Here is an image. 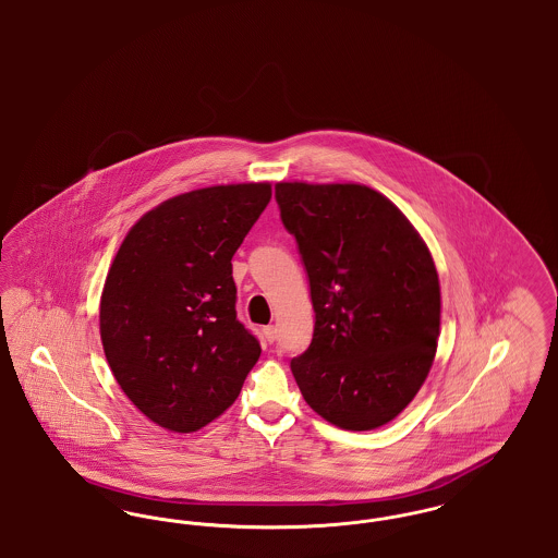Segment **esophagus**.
Listing matches in <instances>:
<instances>
[{
    "label": "esophagus",
    "mask_w": 558,
    "mask_h": 558,
    "mask_svg": "<svg viewBox=\"0 0 558 558\" xmlns=\"http://www.w3.org/2000/svg\"><path fill=\"white\" fill-rule=\"evenodd\" d=\"M264 337H266L267 343H274V341H276V337H278L276 326H266V328H264Z\"/></svg>",
    "instance_id": "esophagus-1"
}]
</instances>
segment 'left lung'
<instances>
[{"mask_svg": "<svg viewBox=\"0 0 558 558\" xmlns=\"http://www.w3.org/2000/svg\"><path fill=\"white\" fill-rule=\"evenodd\" d=\"M310 278L314 339L291 371L314 412L347 430L393 421L433 366L441 292L408 217L362 184H276Z\"/></svg>", "mask_w": 558, "mask_h": 558, "instance_id": "left-lung-1", "label": "left lung"}]
</instances>
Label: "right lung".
Returning <instances> with one entry per match:
<instances>
[{
	"mask_svg": "<svg viewBox=\"0 0 558 558\" xmlns=\"http://www.w3.org/2000/svg\"><path fill=\"white\" fill-rule=\"evenodd\" d=\"M271 186L228 184L142 215L108 269L100 337L123 393L155 425L192 433L223 414L262 355L236 319L232 257Z\"/></svg>",
	"mask_w": 558,
	"mask_h": 558,
	"instance_id": "add662e5",
	"label": "right lung"
}]
</instances>
